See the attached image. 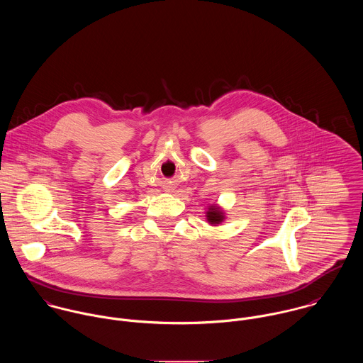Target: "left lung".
<instances>
[{
  "mask_svg": "<svg viewBox=\"0 0 363 363\" xmlns=\"http://www.w3.org/2000/svg\"><path fill=\"white\" fill-rule=\"evenodd\" d=\"M225 219L222 209L218 206H211L207 211V220L211 225H218Z\"/></svg>",
  "mask_w": 363,
  "mask_h": 363,
  "instance_id": "left-lung-1",
  "label": "left lung"
}]
</instances>
